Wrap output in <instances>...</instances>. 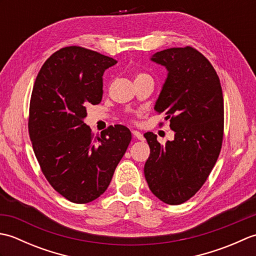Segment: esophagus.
<instances>
[{
  "label": "esophagus",
  "mask_w": 256,
  "mask_h": 256,
  "mask_svg": "<svg viewBox=\"0 0 256 256\" xmlns=\"http://www.w3.org/2000/svg\"><path fill=\"white\" fill-rule=\"evenodd\" d=\"M132 134H133V136H134L135 138H138V140H144L143 134L140 133L138 131H132Z\"/></svg>",
  "instance_id": "obj_1"
}]
</instances>
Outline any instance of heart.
Wrapping results in <instances>:
<instances>
[{
	"instance_id": "b5f03b06",
	"label": "heart",
	"mask_w": 256,
	"mask_h": 256,
	"mask_svg": "<svg viewBox=\"0 0 256 256\" xmlns=\"http://www.w3.org/2000/svg\"><path fill=\"white\" fill-rule=\"evenodd\" d=\"M146 78H152V77L150 74H145V72H138L136 74H135V81L143 80V79H146Z\"/></svg>"
}]
</instances>
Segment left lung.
<instances>
[{
    "label": "left lung",
    "instance_id": "8db88e82",
    "mask_svg": "<svg viewBox=\"0 0 256 256\" xmlns=\"http://www.w3.org/2000/svg\"><path fill=\"white\" fill-rule=\"evenodd\" d=\"M152 60L168 70L155 111L170 118L176 134L165 145L155 134H144L150 148L144 174L150 192L175 206L199 192L218 160L224 140V94L214 66L194 47L168 48Z\"/></svg>",
    "mask_w": 256,
    "mask_h": 256
}]
</instances>
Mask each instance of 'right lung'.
Here are the masks:
<instances>
[{
    "label": "right lung",
    "instance_id": "obj_1",
    "mask_svg": "<svg viewBox=\"0 0 256 256\" xmlns=\"http://www.w3.org/2000/svg\"><path fill=\"white\" fill-rule=\"evenodd\" d=\"M116 59L80 46L54 52L38 72L30 102L28 133L50 186L74 204L106 192L132 135L121 124L94 135L86 108L99 104L103 72Z\"/></svg>",
    "mask_w": 256,
    "mask_h": 256
}]
</instances>
